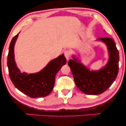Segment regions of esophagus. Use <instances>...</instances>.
I'll list each match as a JSON object with an SVG mask.
<instances>
[{
  "instance_id": "esophagus-1",
  "label": "esophagus",
  "mask_w": 126,
  "mask_h": 126,
  "mask_svg": "<svg viewBox=\"0 0 126 126\" xmlns=\"http://www.w3.org/2000/svg\"><path fill=\"white\" fill-rule=\"evenodd\" d=\"M64 54L65 57H66V60H68L69 59H70V51H69V50H65V51H64Z\"/></svg>"
}]
</instances>
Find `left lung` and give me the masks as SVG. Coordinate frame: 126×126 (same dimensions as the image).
<instances>
[{
    "instance_id": "left-lung-1",
    "label": "left lung",
    "mask_w": 126,
    "mask_h": 126,
    "mask_svg": "<svg viewBox=\"0 0 126 126\" xmlns=\"http://www.w3.org/2000/svg\"><path fill=\"white\" fill-rule=\"evenodd\" d=\"M96 41L102 42L107 46L108 60L104 66L98 70H91L75 54L68 62L76 86L88 95H99L107 90L118 72L119 53L114 40L111 38H101Z\"/></svg>"
}]
</instances>
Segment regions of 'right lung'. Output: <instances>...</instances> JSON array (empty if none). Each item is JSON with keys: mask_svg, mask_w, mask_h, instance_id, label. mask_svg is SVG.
I'll list each match as a JSON object with an SVG mask.
<instances>
[{"mask_svg": "<svg viewBox=\"0 0 126 126\" xmlns=\"http://www.w3.org/2000/svg\"><path fill=\"white\" fill-rule=\"evenodd\" d=\"M19 34L12 38L9 45L8 56L9 74L13 84L19 91L30 97H44L50 94L54 88L55 78L62 67L66 64V59L62 54L53 59L38 72H22L15 59L14 47Z\"/></svg>", "mask_w": 126, "mask_h": 126, "instance_id": "right-lung-1", "label": "right lung"}]
</instances>
